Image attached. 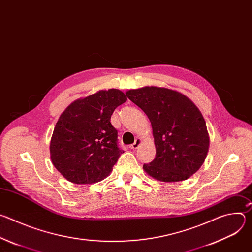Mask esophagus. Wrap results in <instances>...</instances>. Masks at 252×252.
<instances>
[{"label":"esophagus","instance_id":"obj_1","mask_svg":"<svg viewBox=\"0 0 252 252\" xmlns=\"http://www.w3.org/2000/svg\"><path fill=\"white\" fill-rule=\"evenodd\" d=\"M141 142H142V139H141L140 137H137V138L135 139V141L132 143V145H130L129 148H130L131 150H136V149L140 146Z\"/></svg>","mask_w":252,"mask_h":252}]
</instances>
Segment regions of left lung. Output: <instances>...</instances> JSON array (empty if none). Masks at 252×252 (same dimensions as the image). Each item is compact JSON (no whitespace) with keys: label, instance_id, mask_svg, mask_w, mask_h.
Returning <instances> with one entry per match:
<instances>
[{"label":"left lung","instance_id":"left-lung-1","mask_svg":"<svg viewBox=\"0 0 252 252\" xmlns=\"http://www.w3.org/2000/svg\"><path fill=\"white\" fill-rule=\"evenodd\" d=\"M126 96L150 119L157 155L143 164L152 177L163 183L186 181L202 165L209 148L205 121L188 96L173 90L143 87Z\"/></svg>","mask_w":252,"mask_h":252}]
</instances>
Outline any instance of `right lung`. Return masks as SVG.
Segmentation results:
<instances>
[{"instance_id": "add662e5", "label": "right lung", "mask_w": 252, "mask_h": 252, "mask_svg": "<svg viewBox=\"0 0 252 252\" xmlns=\"http://www.w3.org/2000/svg\"><path fill=\"white\" fill-rule=\"evenodd\" d=\"M126 99L120 90H101L71 102L60 116L50 153L54 166L68 182L90 185L112 172L124 151L111 117Z\"/></svg>"}]
</instances>
